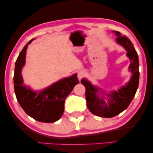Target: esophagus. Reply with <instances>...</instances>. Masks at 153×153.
Instances as JSON below:
<instances>
[{"mask_svg":"<svg viewBox=\"0 0 153 153\" xmlns=\"http://www.w3.org/2000/svg\"><path fill=\"white\" fill-rule=\"evenodd\" d=\"M85 76V72L83 70H81L78 72V78L79 80H81L83 77Z\"/></svg>","mask_w":153,"mask_h":153,"instance_id":"34e87169","label":"esophagus"}]
</instances>
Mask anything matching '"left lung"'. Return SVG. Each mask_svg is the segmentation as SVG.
Wrapping results in <instances>:
<instances>
[{"label": "left lung", "mask_w": 153, "mask_h": 153, "mask_svg": "<svg viewBox=\"0 0 153 153\" xmlns=\"http://www.w3.org/2000/svg\"><path fill=\"white\" fill-rule=\"evenodd\" d=\"M117 36V42L121 45L127 50V56L130 59L129 71L132 72V76L126 86L118 89V91H112L111 94H106L107 100L104 96V91H100V88L92 85L91 82L85 79L81 80V84L85 87V97L87 106L90 112L98 117L111 118L125 111L131 103L135 96L139 83V62L137 53L132 42L125 35L117 31H113ZM102 95L100 96L99 94ZM107 100V102L105 100Z\"/></svg>", "instance_id": "left-lung-1"}]
</instances>
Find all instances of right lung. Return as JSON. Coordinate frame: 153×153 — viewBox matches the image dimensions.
Instances as JSON below:
<instances>
[{"label": "right lung", "mask_w": 153, "mask_h": 153, "mask_svg": "<svg viewBox=\"0 0 153 153\" xmlns=\"http://www.w3.org/2000/svg\"><path fill=\"white\" fill-rule=\"evenodd\" d=\"M33 40L24 46L16 62L13 76L15 93L20 106L27 115L40 122L53 123L61 118L64 111L65 99L79 82L75 74L39 92L24 86L22 68L25 64L27 45Z\"/></svg>", "instance_id": "obj_1"}]
</instances>
